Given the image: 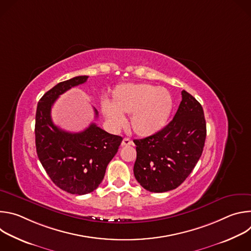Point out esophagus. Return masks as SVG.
I'll list each match as a JSON object with an SVG mask.
<instances>
[{
  "instance_id": "obj_1",
  "label": "esophagus",
  "mask_w": 251,
  "mask_h": 251,
  "mask_svg": "<svg viewBox=\"0 0 251 251\" xmlns=\"http://www.w3.org/2000/svg\"><path fill=\"white\" fill-rule=\"evenodd\" d=\"M130 145H132V141L129 138H124L122 140L121 146H130Z\"/></svg>"
}]
</instances>
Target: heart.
I'll list each match as a JSON object with an SVG mask.
<instances>
[{
  "instance_id": "heart-1",
  "label": "heart",
  "mask_w": 251,
  "mask_h": 251,
  "mask_svg": "<svg viewBox=\"0 0 251 251\" xmlns=\"http://www.w3.org/2000/svg\"><path fill=\"white\" fill-rule=\"evenodd\" d=\"M101 109L107 121L114 127L124 124L122 114H131L132 130L141 137H147L167 125L173 109V98L164 87L124 83L113 90L111 104L103 103Z\"/></svg>"
}]
</instances>
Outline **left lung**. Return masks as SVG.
Wrapping results in <instances>:
<instances>
[{"instance_id": "8db88e82", "label": "left lung", "mask_w": 251, "mask_h": 251, "mask_svg": "<svg viewBox=\"0 0 251 251\" xmlns=\"http://www.w3.org/2000/svg\"><path fill=\"white\" fill-rule=\"evenodd\" d=\"M206 124L201 103L186 90L173 120L162 130L134 140L137 158L134 176L152 193H164L180 186L201 156Z\"/></svg>"}]
</instances>
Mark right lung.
I'll list each match as a JSON object with an SVG mask.
<instances>
[{"instance_id": "add662e5", "label": "right lung", "mask_w": 251, "mask_h": 251, "mask_svg": "<svg viewBox=\"0 0 251 251\" xmlns=\"http://www.w3.org/2000/svg\"><path fill=\"white\" fill-rule=\"evenodd\" d=\"M87 78L86 75L74 77L59 82L45 93L38 103L34 127L38 157L47 174L58 188L79 196L97 189L123 140L95 123L79 133L63 131L53 124L50 111L55 100ZM94 112L97 118L95 108Z\"/></svg>"}]
</instances>
